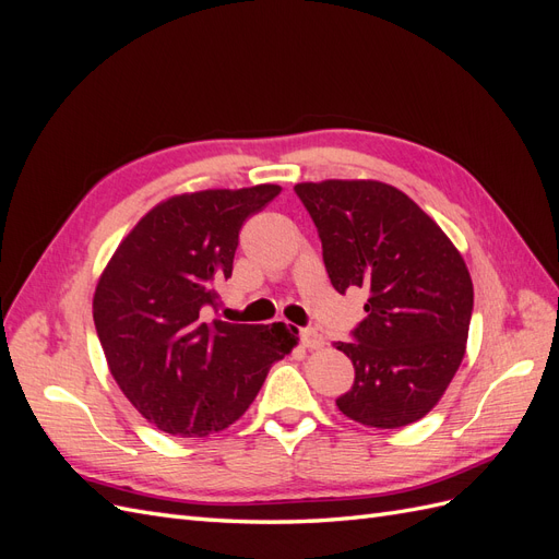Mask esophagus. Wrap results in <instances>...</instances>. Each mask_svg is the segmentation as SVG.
Here are the masks:
<instances>
[{
    "mask_svg": "<svg viewBox=\"0 0 559 559\" xmlns=\"http://www.w3.org/2000/svg\"><path fill=\"white\" fill-rule=\"evenodd\" d=\"M300 343L306 345L308 349H319L321 345H324V337H321V333L317 329H302L300 331Z\"/></svg>",
    "mask_w": 559,
    "mask_h": 559,
    "instance_id": "34e87169",
    "label": "esophagus"
}]
</instances>
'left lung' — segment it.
Wrapping results in <instances>:
<instances>
[{
	"instance_id": "1",
	"label": "left lung",
	"mask_w": 559,
	"mask_h": 559,
	"mask_svg": "<svg viewBox=\"0 0 559 559\" xmlns=\"http://www.w3.org/2000/svg\"><path fill=\"white\" fill-rule=\"evenodd\" d=\"M321 240L333 289L368 292L366 317L337 343L354 384L343 415L376 429L425 417L466 349L473 284L464 259L431 216L382 181L296 183Z\"/></svg>"
}]
</instances>
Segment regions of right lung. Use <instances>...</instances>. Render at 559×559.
I'll return each mask as SVG.
<instances>
[{
    "instance_id": "obj_1",
    "label": "right lung",
    "mask_w": 559,
    "mask_h": 559,
    "mask_svg": "<svg viewBox=\"0 0 559 559\" xmlns=\"http://www.w3.org/2000/svg\"><path fill=\"white\" fill-rule=\"evenodd\" d=\"M277 193L280 186L261 183L165 200L118 245L97 282L93 319L111 376L165 433L224 431L296 345L298 331L282 321L205 317L216 286L233 275L242 224Z\"/></svg>"
}]
</instances>
